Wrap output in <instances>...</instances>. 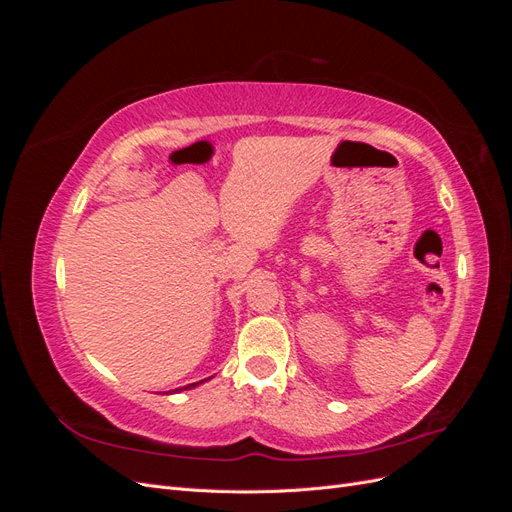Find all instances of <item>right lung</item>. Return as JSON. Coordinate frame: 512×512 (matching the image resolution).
<instances>
[{
  "label": "right lung",
  "instance_id": "right-lung-1",
  "mask_svg": "<svg viewBox=\"0 0 512 512\" xmlns=\"http://www.w3.org/2000/svg\"><path fill=\"white\" fill-rule=\"evenodd\" d=\"M203 382V380H200ZM200 382H192V384H188V386H181V389H175V393H181V391H188V389H194V386H198Z\"/></svg>",
  "mask_w": 512,
  "mask_h": 512
}]
</instances>
